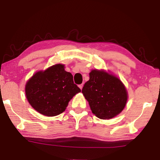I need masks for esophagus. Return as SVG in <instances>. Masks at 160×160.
I'll return each instance as SVG.
<instances>
[{
    "label": "esophagus",
    "instance_id": "34e87169",
    "mask_svg": "<svg viewBox=\"0 0 160 160\" xmlns=\"http://www.w3.org/2000/svg\"><path fill=\"white\" fill-rule=\"evenodd\" d=\"M78 86H79V88H80V90H82V88H83V84H80V85H79Z\"/></svg>",
    "mask_w": 160,
    "mask_h": 160
}]
</instances>
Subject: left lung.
<instances>
[{"mask_svg": "<svg viewBox=\"0 0 160 160\" xmlns=\"http://www.w3.org/2000/svg\"><path fill=\"white\" fill-rule=\"evenodd\" d=\"M94 114L101 119L118 115L125 107L128 96L126 88L118 78L103 70H93L82 90Z\"/></svg>", "mask_w": 160, "mask_h": 160, "instance_id": "8db88e82", "label": "left lung"}]
</instances>
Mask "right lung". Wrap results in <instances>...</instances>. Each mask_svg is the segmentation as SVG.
<instances>
[{"label":"right lung","instance_id":"1","mask_svg":"<svg viewBox=\"0 0 160 160\" xmlns=\"http://www.w3.org/2000/svg\"><path fill=\"white\" fill-rule=\"evenodd\" d=\"M81 90L64 66L56 64L35 73L26 84V97L31 106L42 114L57 116L66 110L68 102Z\"/></svg>","mask_w":160,"mask_h":160}]
</instances>
